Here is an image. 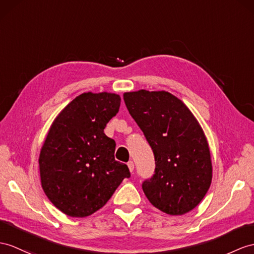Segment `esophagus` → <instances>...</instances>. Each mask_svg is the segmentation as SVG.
Masks as SVG:
<instances>
[{
	"mask_svg": "<svg viewBox=\"0 0 254 254\" xmlns=\"http://www.w3.org/2000/svg\"><path fill=\"white\" fill-rule=\"evenodd\" d=\"M127 166H128V168H129V170H130V172H132L133 171V169H134V164H133V162H128L127 163Z\"/></svg>",
	"mask_w": 254,
	"mask_h": 254,
	"instance_id": "1",
	"label": "esophagus"
}]
</instances>
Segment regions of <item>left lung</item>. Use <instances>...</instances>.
Wrapping results in <instances>:
<instances>
[{
    "mask_svg": "<svg viewBox=\"0 0 254 254\" xmlns=\"http://www.w3.org/2000/svg\"><path fill=\"white\" fill-rule=\"evenodd\" d=\"M124 101L155 158L153 177L142 183L145 196L167 214L188 213L202 200L212 180L211 156L199 123L168 91L125 92Z\"/></svg>",
    "mask_w": 254,
    "mask_h": 254,
    "instance_id": "left-lung-1",
    "label": "left lung"
}]
</instances>
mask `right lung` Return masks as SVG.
I'll use <instances>...</instances> for the list:
<instances>
[{"instance_id":"obj_1","label":"right lung","mask_w":254,"mask_h":254,"mask_svg":"<svg viewBox=\"0 0 254 254\" xmlns=\"http://www.w3.org/2000/svg\"><path fill=\"white\" fill-rule=\"evenodd\" d=\"M121 97L85 92L56 117L40 153L42 188L64 214L84 218L102 208L125 178L114 158L115 141L103 132L119 112Z\"/></svg>"}]
</instances>
